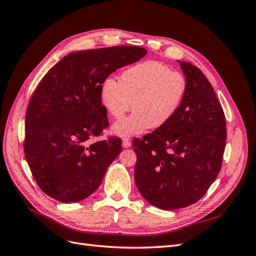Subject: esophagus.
Instances as JSON below:
<instances>
[{"mask_svg":"<svg viewBox=\"0 0 256 256\" xmlns=\"http://www.w3.org/2000/svg\"><path fill=\"white\" fill-rule=\"evenodd\" d=\"M122 145L124 148H129V147L131 146V141L129 140V138H122Z\"/></svg>","mask_w":256,"mask_h":256,"instance_id":"esophagus-1","label":"esophagus"}]
</instances>
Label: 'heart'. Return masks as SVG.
Segmentation results:
<instances>
[{"mask_svg":"<svg viewBox=\"0 0 256 256\" xmlns=\"http://www.w3.org/2000/svg\"><path fill=\"white\" fill-rule=\"evenodd\" d=\"M186 76L157 60H146L124 72L120 82L106 79L100 99L106 112L120 118L134 104L128 118L113 124V134L122 138L161 128L171 120L187 94Z\"/></svg>","mask_w":256,"mask_h":256,"instance_id":"obj_1","label":"heart"}]
</instances>
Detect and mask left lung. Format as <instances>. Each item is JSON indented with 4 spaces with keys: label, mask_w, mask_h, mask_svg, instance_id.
<instances>
[{
    "label": "left lung",
    "mask_w": 256,
    "mask_h": 256,
    "mask_svg": "<svg viewBox=\"0 0 256 256\" xmlns=\"http://www.w3.org/2000/svg\"><path fill=\"white\" fill-rule=\"evenodd\" d=\"M188 90L166 126L136 138L134 180L147 202L166 210L196 203L218 176L226 150L222 106L204 74L178 60Z\"/></svg>",
    "instance_id": "8db88e82"
}]
</instances>
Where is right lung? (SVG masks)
<instances>
[{
	"label": "right lung",
	"instance_id": "obj_1",
	"mask_svg": "<svg viewBox=\"0 0 256 256\" xmlns=\"http://www.w3.org/2000/svg\"><path fill=\"white\" fill-rule=\"evenodd\" d=\"M146 53L134 46L76 51L44 76L26 110L24 154L46 194L62 203H76L98 189L122 152L118 138L86 144L109 126L100 99L102 85Z\"/></svg>",
	"mask_w": 256,
	"mask_h": 256
}]
</instances>
